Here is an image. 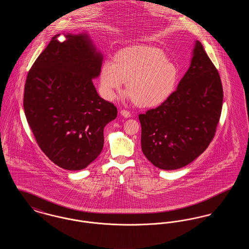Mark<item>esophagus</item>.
<instances>
[{
  "label": "esophagus",
  "mask_w": 249,
  "mask_h": 249,
  "mask_svg": "<svg viewBox=\"0 0 249 249\" xmlns=\"http://www.w3.org/2000/svg\"><path fill=\"white\" fill-rule=\"evenodd\" d=\"M120 115H121L122 117L126 118V119L130 118V116H131V114H130V112H129L128 110H124V109H122V110L120 111Z\"/></svg>",
  "instance_id": "esophagus-1"
}]
</instances>
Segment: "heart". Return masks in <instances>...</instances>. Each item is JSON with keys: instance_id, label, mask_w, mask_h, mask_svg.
I'll list each match as a JSON object with an SVG mask.
<instances>
[{"instance_id": "obj_1", "label": "heart", "mask_w": 249, "mask_h": 249, "mask_svg": "<svg viewBox=\"0 0 249 249\" xmlns=\"http://www.w3.org/2000/svg\"><path fill=\"white\" fill-rule=\"evenodd\" d=\"M177 67L167 61L162 50L154 47L133 46L124 48L115 60L104 61L100 75L101 93L113 101L125 82V97L142 107L161 105L172 94L178 81Z\"/></svg>"}]
</instances>
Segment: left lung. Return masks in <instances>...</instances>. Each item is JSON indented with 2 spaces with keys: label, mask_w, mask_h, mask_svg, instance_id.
Returning a JSON list of instances; mask_svg holds the SVG:
<instances>
[{
  "label": "left lung",
  "mask_w": 249,
  "mask_h": 249,
  "mask_svg": "<svg viewBox=\"0 0 249 249\" xmlns=\"http://www.w3.org/2000/svg\"><path fill=\"white\" fill-rule=\"evenodd\" d=\"M223 103L220 76L198 40L190 68L160 107L139 115L145 158L162 170L185 167L213 140Z\"/></svg>",
  "instance_id": "1"
}]
</instances>
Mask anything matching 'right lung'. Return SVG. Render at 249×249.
<instances>
[{
  "label": "right lung",
  "mask_w": 249,
  "mask_h": 249,
  "mask_svg": "<svg viewBox=\"0 0 249 249\" xmlns=\"http://www.w3.org/2000/svg\"><path fill=\"white\" fill-rule=\"evenodd\" d=\"M52 37L27 75L23 107L42 151L56 165L78 171L104 147V129L117 118L92 82L101 73L103 54L87 33Z\"/></svg>",
  "instance_id": "add662e5"
}]
</instances>
